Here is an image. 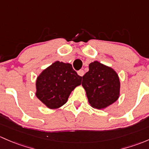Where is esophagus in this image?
Returning <instances> with one entry per match:
<instances>
[{"label":"esophagus","mask_w":149,"mask_h":149,"mask_svg":"<svg viewBox=\"0 0 149 149\" xmlns=\"http://www.w3.org/2000/svg\"><path fill=\"white\" fill-rule=\"evenodd\" d=\"M77 74L79 75V76H81V77H82L84 75V74H85V72H84V71L82 70H79V71L77 72Z\"/></svg>","instance_id":"1"}]
</instances>
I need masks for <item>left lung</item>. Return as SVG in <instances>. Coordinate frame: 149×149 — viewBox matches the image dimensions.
<instances>
[{
	"label": "left lung",
	"mask_w": 149,
	"mask_h": 149,
	"mask_svg": "<svg viewBox=\"0 0 149 149\" xmlns=\"http://www.w3.org/2000/svg\"><path fill=\"white\" fill-rule=\"evenodd\" d=\"M82 85L89 103L99 110L113 104L120 95L118 75L111 67L97 61L89 64V71L82 77Z\"/></svg>",
	"instance_id": "left-lung-1"
}]
</instances>
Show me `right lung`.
I'll return each mask as SVG.
<instances>
[{"instance_id":"add662e5","label":"right lung","mask_w":149,"mask_h":149,"mask_svg":"<svg viewBox=\"0 0 149 149\" xmlns=\"http://www.w3.org/2000/svg\"><path fill=\"white\" fill-rule=\"evenodd\" d=\"M81 82L82 77L71 64L56 61L38 76L36 95L48 108H59L67 102L70 93Z\"/></svg>"}]
</instances>
